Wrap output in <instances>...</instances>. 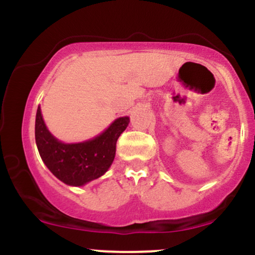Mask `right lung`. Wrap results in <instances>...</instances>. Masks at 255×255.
<instances>
[{
	"mask_svg": "<svg viewBox=\"0 0 255 255\" xmlns=\"http://www.w3.org/2000/svg\"><path fill=\"white\" fill-rule=\"evenodd\" d=\"M128 124L129 118H119L93 139L64 144L48 130L38 107L34 135L44 164L63 183L77 187L84 186L108 171L115 158L119 136Z\"/></svg>",
	"mask_w": 255,
	"mask_h": 255,
	"instance_id": "right-lung-1",
	"label": "right lung"
}]
</instances>
